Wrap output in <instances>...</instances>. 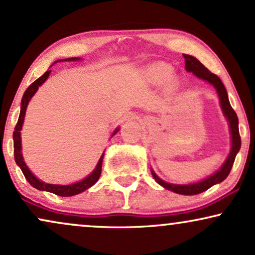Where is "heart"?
I'll list each match as a JSON object with an SVG mask.
<instances>
[{
    "label": "heart",
    "instance_id": "1",
    "mask_svg": "<svg viewBox=\"0 0 255 255\" xmlns=\"http://www.w3.org/2000/svg\"><path fill=\"white\" fill-rule=\"evenodd\" d=\"M145 74L150 80L161 83V81H165L170 78L171 68L166 65H152L146 68Z\"/></svg>",
    "mask_w": 255,
    "mask_h": 255
}]
</instances>
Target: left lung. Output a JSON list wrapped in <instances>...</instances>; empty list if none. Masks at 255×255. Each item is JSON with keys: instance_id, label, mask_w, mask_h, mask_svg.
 Wrapping results in <instances>:
<instances>
[{"instance_id": "left-lung-1", "label": "left lung", "mask_w": 255, "mask_h": 255, "mask_svg": "<svg viewBox=\"0 0 255 255\" xmlns=\"http://www.w3.org/2000/svg\"><path fill=\"white\" fill-rule=\"evenodd\" d=\"M185 59V71L193 73L195 77L199 78V79L206 81L212 85L213 87L216 90V93L219 96L220 100V106H221L222 113H224L226 121L228 123L229 127V133H231V151H229L227 158L224 162V164L221 165V168L218 171H215L214 174L209 175L208 177L203 178L197 182H193V183L188 184H175V183H169L164 180H162L158 175L153 171L151 168V175L155 178V181L159 185H162L165 189L174 191L176 194L181 195H196L200 193H203L207 189H209L213 185L221 183L222 181L226 180V177L231 172L232 166L235 161V157L239 152L241 147V138L240 133H239V119L237 113L233 109H232L231 103H229L227 91H226L225 85L222 84V81L216 74H213L212 72L207 70L201 62L197 60L196 58L193 55L183 54Z\"/></svg>"}]
</instances>
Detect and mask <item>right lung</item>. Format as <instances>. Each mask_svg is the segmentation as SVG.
<instances>
[{"label": "right lung", "mask_w": 255, "mask_h": 255, "mask_svg": "<svg viewBox=\"0 0 255 255\" xmlns=\"http://www.w3.org/2000/svg\"><path fill=\"white\" fill-rule=\"evenodd\" d=\"M83 59L80 58H68V59H62V60L55 61L54 64L59 61H80ZM52 64V66L54 65ZM51 66V67H52ZM49 74H51V70L46 71L39 79H36L33 84L30 85L29 87L26 90V92L23 93L21 99V110H20V116H18V121L16 127H15V131L12 133V139H14V156H15V162L16 164L20 166V169L23 172L26 180L29 182L30 185H33L34 188L37 190L41 191H49V193H53L55 195H59V196H73V195H78L83 191L87 190L89 188L92 187L97 183V181L99 180L100 174H102V164H103V158H104V151L100 156L98 163H97L96 168L93 169V171L86 176V177L83 178V180L74 182V183L70 184H52V183H46V182L41 181L39 177H36L33 172L30 171V169L28 168L26 162L23 159V155H22V140H21V130L22 127H23L24 117H26V110L28 104H29L30 99L33 98L34 94L36 93V91L39 90V87L42 85L45 81L48 79ZM119 131V127L116 128L113 130L111 137L115 136Z\"/></svg>", "instance_id": "1"}]
</instances>
